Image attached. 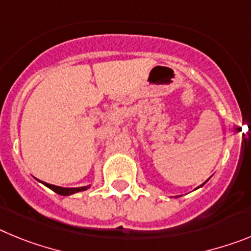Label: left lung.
<instances>
[{"mask_svg": "<svg viewBox=\"0 0 251 251\" xmlns=\"http://www.w3.org/2000/svg\"><path fill=\"white\" fill-rule=\"evenodd\" d=\"M201 186H202V185H201Z\"/></svg>", "mask_w": 251, "mask_h": 251, "instance_id": "obj_1", "label": "left lung"}]
</instances>
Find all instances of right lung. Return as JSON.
<instances>
[{
	"instance_id": "right-lung-1",
	"label": "right lung",
	"mask_w": 251,
	"mask_h": 251,
	"mask_svg": "<svg viewBox=\"0 0 251 251\" xmlns=\"http://www.w3.org/2000/svg\"><path fill=\"white\" fill-rule=\"evenodd\" d=\"M46 187H49L50 190H52L54 192H56L57 195H61V196H69V195L76 194V192L80 191H85L88 188L90 187L89 186H83V187H72V188H66V187H60V186H55V185H50V183L43 182Z\"/></svg>"
}]
</instances>
